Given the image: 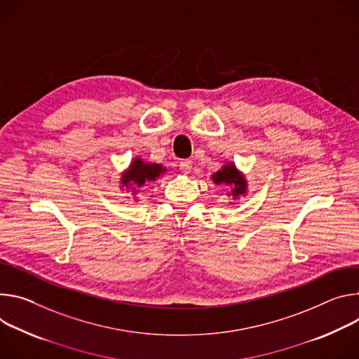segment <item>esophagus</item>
<instances>
[{
	"label": "esophagus",
	"instance_id": "1",
	"mask_svg": "<svg viewBox=\"0 0 359 359\" xmlns=\"http://www.w3.org/2000/svg\"><path fill=\"white\" fill-rule=\"evenodd\" d=\"M191 168H192V163L189 161V159H184V161L180 163V170H181V172L189 174V172H191Z\"/></svg>",
	"mask_w": 359,
	"mask_h": 359
}]
</instances>
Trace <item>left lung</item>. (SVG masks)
I'll return each instance as SVG.
<instances>
[{"label": "left lung", "instance_id": "left-lung-1", "mask_svg": "<svg viewBox=\"0 0 359 359\" xmlns=\"http://www.w3.org/2000/svg\"><path fill=\"white\" fill-rule=\"evenodd\" d=\"M211 180L217 185L229 187L231 191H228L226 195L231 196L233 201L248 194V181L245 178V174L236 168L233 161H226L218 171H215L211 175ZM229 204L233 205L235 203H229Z\"/></svg>", "mask_w": 359, "mask_h": 359}]
</instances>
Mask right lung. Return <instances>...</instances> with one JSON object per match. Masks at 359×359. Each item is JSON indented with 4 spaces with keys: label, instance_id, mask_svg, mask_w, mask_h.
Segmentation results:
<instances>
[{
    "label": "right lung",
    "instance_id": "right-lung-1",
    "mask_svg": "<svg viewBox=\"0 0 359 359\" xmlns=\"http://www.w3.org/2000/svg\"><path fill=\"white\" fill-rule=\"evenodd\" d=\"M165 172H167V168L163 167V164L147 163L140 155H137L133 158V161L130 163L127 170L121 172V178H119V188H121V191L130 192L134 196V201H138L137 195L141 192V188L148 185L152 181H156Z\"/></svg>",
    "mask_w": 359,
    "mask_h": 359
}]
</instances>
